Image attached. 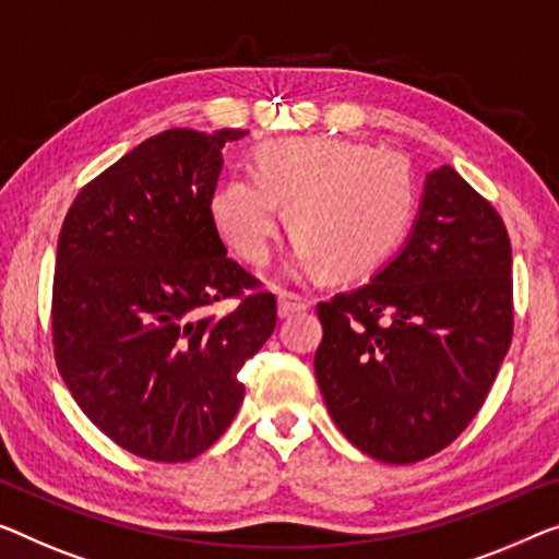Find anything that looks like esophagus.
<instances>
[{
  "label": "esophagus",
  "mask_w": 559,
  "mask_h": 559,
  "mask_svg": "<svg viewBox=\"0 0 559 559\" xmlns=\"http://www.w3.org/2000/svg\"><path fill=\"white\" fill-rule=\"evenodd\" d=\"M308 298L294 294V290H278V316L286 319V316H294L298 311H306Z\"/></svg>",
  "instance_id": "1"
}]
</instances>
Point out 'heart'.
<instances>
[{"instance_id": "b5f03b06", "label": "heart", "mask_w": 559, "mask_h": 559, "mask_svg": "<svg viewBox=\"0 0 559 559\" xmlns=\"http://www.w3.org/2000/svg\"><path fill=\"white\" fill-rule=\"evenodd\" d=\"M416 203L409 163L344 138H296L258 147L255 175H233L211 198V218L240 261L261 265L281 213L298 240L296 269L359 276L402 243Z\"/></svg>"}]
</instances>
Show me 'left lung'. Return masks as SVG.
I'll use <instances>...</instances> for the list:
<instances>
[{
	"mask_svg": "<svg viewBox=\"0 0 559 559\" xmlns=\"http://www.w3.org/2000/svg\"><path fill=\"white\" fill-rule=\"evenodd\" d=\"M316 311V381L341 435L379 462L427 460L477 416L512 344L504 223L441 165L402 251Z\"/></svg>",
	"mask_w": 559,
	"mask_h": 559,
	"instance_id": "8db88e82",
	"label": "left lung"
}]
</instances>
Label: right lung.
Instances as JSON below:
<instances>
[{"label": "right lung", "mask_w": 559, "mask_h": 559, "mask_svg": "<svg viewBox=\"0 0 559 559\" xmlns=\"http://www.w3.org/2000/svg\"><path fill=\"white\" fill-rule=\"evenodd\" d=\"M173 128L80 190L52 283L55 361L90 421L128 452L188 462L230 427L238 371L276 329V296L228 258L211 218L223 147ZM236 297L226 317L215 300Z\"/></svg>", "instance_id": "right-lung-1"}]
</instances>
